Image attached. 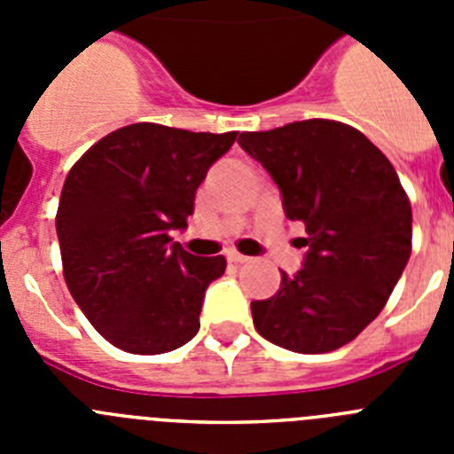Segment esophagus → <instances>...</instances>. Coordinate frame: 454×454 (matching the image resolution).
<instances>
[{
  "mask_svg": "<svg viewBox=\"0 0 454 454\" xmlns=\"http://www.w3.org/2000/svg\"><path fill=\"white\" fill-rule=\"evenodd\" d=\"M227 259H230L231 263H247V262H250V256L240 254V252H236V250L227 252Z\"/></svg>",
  "mask_w": 454,
  "mask_h": 454,
  "instance_id": "1",
  "label": "esophagus"
}]
</instances>
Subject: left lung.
<instances>
[{
  "instance_id": "1",
  "label": "left lung",
  "mask_w": 454,
  "mask_h": 454,
  "mask_svg": "<svg viewBox=\"0 0 454 454\" xmlns=\"http://www.w3.org/2000/svg\"><path fill=\"white\" fill-rule=\"evenodd\" d=\"M239 143L270 172L309 247L272 298L252 302L256 332L302 355L346 346L380 316L411 254V204L395 168L336 120L243 131Z\"/></svg>"
}]
</instances>
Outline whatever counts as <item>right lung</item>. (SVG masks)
<instances>
[{"instance_id":"1","label":"right lung","mask_w":454,"mask_h":454,"mask_svg":"<svg viewBox=\"0 0 454 454\" xmlns=\"http://www.w3.org/2000/svg\"><path fill=\"white\" fill-rule=\"evenodd\" d=\"M236 136L127 124L67 172L56 211L63 277L111 346L161 355L198 334L204 291L227 262L192 256L170 230L186 227L198 186Z\"/></svg>"}]
</instances>
